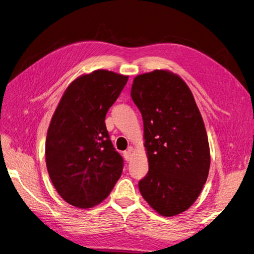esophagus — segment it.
I'll list each match as a JSON object with an SVG mask.
<instances>
[{"label": "esophagus", "instance_id": "1", "mask_svg": "<svg viewBox=\"0 0 254 254\" xmlns=\"http://www.w3.org/2000/svg\"><path fill=\"white\" fill-rule=\"evenodd\" d=\"M123 157H125L126 161H127V162L131 161V159H132V148H129L128 150L123 152Z\"/></svg>", "mask_w": 254, "mask_h": 254}]
</instances>
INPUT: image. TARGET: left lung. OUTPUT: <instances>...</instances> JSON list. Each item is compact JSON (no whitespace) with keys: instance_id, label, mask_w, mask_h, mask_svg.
Here are the masks:
<instances>
[{"instance_id":"8db88e82","label":"left lung","mask_w":254,"mask_h":254,"mask_svg":"<svg viewBox=\"0 0 254 254\" xmlns=\"http://www.w3.org/2000/svg\"><path fill=\"white\" fill-rule=\"evenodd\" d=\"M131 96L144 121L149 163L141 196L161 216H177L196 200L209 173L203 118L190 88L170 70L136 76Z\"/></svg>"}]
</instances>
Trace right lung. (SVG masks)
I'll return each mask as SVG.
<instances>
[{"mask_svg":"<svg viewBox=\"0 0 254 254\" xmlns=\"http://www.w3.org/2000/svg\"><path fill=\"white\" fill-rule=\"evenodd\" d=\"M128 76L106 69L82 75L62 95L46 138L51 183L66 203L91 208L112 192L123 170L105 125Z\"/></svg>","mask_w":254,"mask_h":254,"instance_id":"right-lung-1","label":"right lung"}]
</instances>
